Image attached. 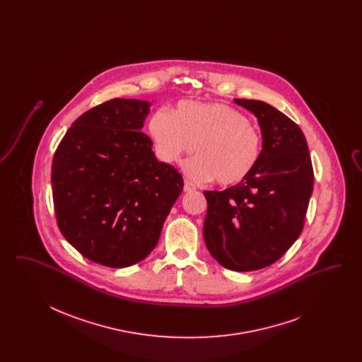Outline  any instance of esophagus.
<instances>
[{
    "instance_id": "esophagus-1",
    "label": "esophagus",
    "mask_w": 362,
    "mask_h": 362,
    "mask_svg": "<svg viewBox=\"0 0 362 362\" xmlns=\"http://www.w3.org/2000/svg\"><path fill=\"white\" fill-rule=\"evenodd\" d=\"M183 189H185L186 192H189V191H194L197 187H195L191 182H189V180H185V187H183Z\"/></svg>"
}]
</instances>
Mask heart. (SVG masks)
Returning <instances> with one entry per match:
<instances>
[{"label": "heart", "instance_id": "obj_1", "mask_svg": "<svg viewBox=\"0 0 362 362\" xmlns=\"http://www.w3.org/2000/svg\"><path fill=\"white\" fill-rule=\"evenodd\" d=\"M148 132L157 158L167 164L177 163L197 142L198 155L183 165L194 182L216 179L223 186L236 185L255 168L262 151L258 129L224 103L183 100L173 112L152 114Z\"/></svg>", "mask_w": 362, "mask_h": 362}]
</instances>
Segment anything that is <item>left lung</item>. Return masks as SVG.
Returning a JSON list of instances; mask_svg holds the SVG:
<instances>
[{
  "mask_svg": "<svg viewBox=\"0 0 362 362\" xmlns=\"http://www.w3.org/2000/svg\"><path fill=\"white\" fill-rule=\"evenodd\" d=\"M258 118L262 151L251 173L224 191H205L204 239L225 269L254 272L281 258L304 228L313 168L301 129L273 105L235 99Z\"/></svg>",
  "mask_w": 362,
  "mask_h": 362,
  "instance_id": "1",
  "label": "left lung"
}]
</instances>
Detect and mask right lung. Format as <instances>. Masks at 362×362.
I'll return each mask as SVG.
<instances>
[{
	"mask_svg": "<svg viewBox=\"0 0 362 362\" xmlns=\"http://www.w3.org/2000/svg\"><path fill=\"white\" fill-rule=\"evenodd\" d=\"M149 107L112 99L88 110L52 158L58 228L83 257L107 267H127L152 252L183 189L182 175L156 158L141 132Z\"/></svg>",
	"mask_w": 362,
	"mask_h": 362,
	"instance_id": "right-lung-1",
	"label": "right lung"
}]
</instances>
